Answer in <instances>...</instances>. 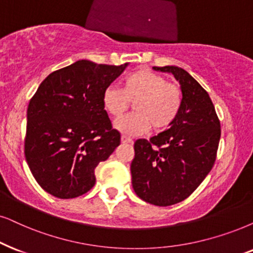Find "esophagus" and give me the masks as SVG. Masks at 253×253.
<instances>
[{"mask_svg": "<svg viewBox=\"0 0 253 253\" xmlns=\"http://www.w3.org/2000/svg\"><path fill=\"white\" fill-rule=\"evenodd\" d=\"M121 142H123V143H133V140L128 136L123 135V136H121Z\"/></svg>", "mask_w": 253, "mask_h": 253, "instance_id": "obj_1", "label": "esophagus"}]
</instances>
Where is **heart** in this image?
Returning <instances> with one entry per match:
<instances>
[{"mask_svg":"<svg viewBox=\"0 0 253 253\" xmlns=\"http://www.w3.org/2000/svg\"><path fill=\"white\" fill-rule=\"evenodd\" d=\"M182 99L180 86L169 83L165 76L143 69L127 76L123 88L108 85L101 101L107 113L116 119L132 103L134 113L118 120L116 128L127 135H141L150 128L154 132L169 128L180 114Z\"/></svg>","mask_w":253,"mask_h":253,"instance_id":"heart-1","label":"heart"}]
</instances>
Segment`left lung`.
Returning a JSON list of instances; mask_svg holds the SVG:
<instances>
[{"instance_id": "left-lung-1", "label": "left lung", "mask_w": 253, "mask_h": 253, "mask_svg": "<svg viewBox=\"0 0 253 253\" xmlns=\"http://www.w3.org/2000/svg\"><path fill=\"white\" fill-rule=\"evenodd\" d=\"M180 82L182 107L168 129L134 143L133 189L147 203L168 207L189 197L216 161L220 123L208 92L185 70L153 68Z\"/></svg>"}]
</instances>
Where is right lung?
Listing matches in <instances>:
<instances>
[{"mask_svg": "<svg viewBox=\"0 0 253 253\" xmlns=\"http://www.w3.org/2000/svg\"><path fill=\"white\" fill-rule=\"evenodd\" d=\"M126 66L78 60L50 73L30 99L24 154L46 193L63 200L87 193L95 167L120 145L101 97Z\"/></svg>", "mask_w": 253, "mask_h": 253, "instance_id": "obj_1", "label": "right lung"}]
</instances>
